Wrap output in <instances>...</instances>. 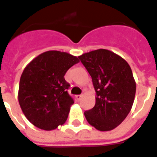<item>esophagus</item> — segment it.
Instances as JSON below:
<instances>
[{"instance_id":"obj_1","label":"esophagus","mask_w":157,"mask_h":157,"mask_svg":"<svg viewBox=\"0 0 157 157\" xmlns=\"http://www.w3.org/2000/svg\"><path fill=\"white\" fill-rule=\"evenodd\" d=\"M76 98L77 99V101H81V98H82V95H76Z\"/></svg>"}]
</instances>
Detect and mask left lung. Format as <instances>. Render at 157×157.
Instances as JSON below:
<instances>
[{"instance_id": "1", "label": "left lung", "mask_w": 157, "mask_h": 157, "mask_svg": "<svg viewBox=\"0 0 157 157\" xmlns=\"http://www.w3.org/2000/svg\"><path fill=\"white\" fill-rule=\"evenodd\" d=\"M78 58L91 76L96 92L95 105L85 112L88 123L101 132L114 129L133 105L136 85L132 68L109 50H95Z\"/></svg>"}]
</instances>
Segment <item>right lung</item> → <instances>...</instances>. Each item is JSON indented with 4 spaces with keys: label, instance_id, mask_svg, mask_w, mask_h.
<instances>
[{
    "label": "right lung",
    "instance_id": "add662e5",
    "mask_svg": "<svg viewBox=\"0 0 157 157\" xmlns=\"http://www.w3.org/2000/svg\"><path fill=\"white\" fill-rule=\"evenodd\" d=\"M79 62L77 57L59 51H48L34 58L20 78L18 101L30 123L51 131L67 120L74 100L67 90L64 75Z\"/></svg>",
    "mask_w": 157,
    "mask_h": 157
}]
</instances>
